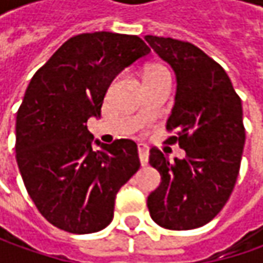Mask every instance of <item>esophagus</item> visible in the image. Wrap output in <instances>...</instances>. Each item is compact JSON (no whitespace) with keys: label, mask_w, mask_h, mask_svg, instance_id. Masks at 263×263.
Here are the masks:
<instances>
[{"label":"esophagus","mask_w":263,"mask_h":263,"mask_svg":"<svg viewBox=\"0 0 263 263\" xmlns=\"http://www.w3.org/2000/svg\"><path fill=\"white\" fill-rule=\"evenodd\" d=\"M139 158H140V164L145 167L147 165V159H149V149H147L146 145H143V143H140L139 145Z\"/></svg>","instance_id":"esophagus-1"}]
</instances>
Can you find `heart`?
Segmentation results:
<instances>
[{"mask_svg": "<svg viewBox=\"0 0 263 263\" xmlns=\"http://www.w3.org/2000/svg\"><path fill=\"white\" fill-rule=\"evenodd\" d=\"M159 73H167V68L161 64H152L146 68L145 76H151V74H159Z\"/></svg>", "mask_w": 263, "mask_h": 263, "instance_id": "1", "label": "heart"}]
</instances>
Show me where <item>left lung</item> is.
Wrapping results in <instances>:
<instances>
[{
    "mask_svg": "<svg viewBox=\"0 0 263 263\" xmlns=\"http://www.w3.org/2000/svg\"><path fill=\"white\" fill-rule=\"evenodd\" d=\"M177 76L176 104L167 121L165 143L186 151L170 162L158 147L149 164L161 186L147 197L152 219L168 230L202 227L217 217L236 186L246 132L241 99L226 70L196 45L145 36Z\"/></svg>",
    "mask_w": 263,
    "mask_h": 263,
    "instance_id": "left-lung-1",
    "label": "left lung"
}]
</instances>
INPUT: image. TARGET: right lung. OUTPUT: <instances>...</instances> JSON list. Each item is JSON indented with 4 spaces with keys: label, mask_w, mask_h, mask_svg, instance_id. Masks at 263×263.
<instances>
[{
    "label": "right lung",
    "mask_w": 263,
    "mask_h": 263,
    "mask_svg": "<svg viewBox=\"0 0 263 263\" xmlns=\"http://www.w3.org/2000/svg\"><path fill=\"white\" fill-rule=\"evenodd\" d=\"M135 35L73 36L36 71L15 118V159L30 199L48 222L73 234L105 228L117 192L140 167L137 145H111L87 130L101 117L106 90L126 67L149 55Z\"/></svg>",
    "instance_id": "obj_1"
}]
</instances>
